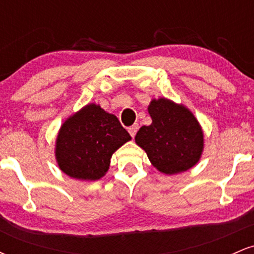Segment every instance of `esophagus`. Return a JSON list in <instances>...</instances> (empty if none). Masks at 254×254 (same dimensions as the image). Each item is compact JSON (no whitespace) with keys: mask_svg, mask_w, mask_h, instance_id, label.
I'll list each match as a JSON object with an SVG mask.
<instances>
[{"mask_svg":"<svg viewBox=\"0 0 254 254\" xmlns=\"http://www.w3.org/2000/svg\"><path fill=\"white\" fill-rule=\"evenodd\" d=\"M137 130H138V125H137V124H133L132 127H130L129 129H127V131H129V133L131 135V137H135Z\"/></svg>","mask_w":254,"mask_h":254,"instance_id":"esophagus-1","label":"esophagus"}]
</instances>
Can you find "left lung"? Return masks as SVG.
Masks as SVG:
<instances>
[{"mask_svg":"<svg viewBox=\"0 0 254 254\" xmlns=\"http://www.w3.org/2000/svg\"><path fill=\"white\" fill-rule=\"evenodd\" d=\"M148 113L151 124L138 130L135 142L151 165L167 176L196 166L204 150V132L193 113L167 98L153 99Z\"/></svg>","mask_w":254,"mask_h":254,"instance_id":"1","label":"left lung"}]
</instances>
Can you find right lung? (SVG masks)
<instances>
[{
	"instance_id": "add662e5",
	"label": "right lung",
	"mask_w": 254,
	"mask_h": 254,
	"mask_svg": "<svg viewBox=\"0 0 254 254\" xmlns=\"http://www.w3.org/2000/svg\"><path fill=\"white\" fill-rule=\"evenodd\" d=\"M131 136L118 118L98 104H88L66 118L56 137L60 170L72 179L98 180L107 173L112 154Z\"/></svg>"
}]
</instances>
